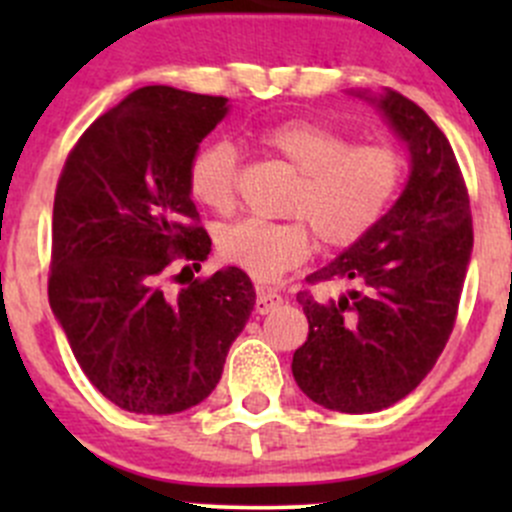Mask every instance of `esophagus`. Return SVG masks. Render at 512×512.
<instances>
[{"label":"esophagus","instance_id":"obj_1","mask_svg":"<svg viewBox=\"0 0 512 512\" xmlns=\"http://www.w3.org/2000/svg\"><path fill=\"white\" fill-rule=\"evenodd\" d=\"M282 304V294H277L275 289H257V302H255V309L260 314H267L272 312V309H277Z\"/></svg>","mask_w":512,"mask_h":512}]
</instances>
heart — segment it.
<instances>
[{"label":"heart","mask_w":512,"mask_h":512,"mask_svg":"<svg viewBox=\"0 0 512 512\" xmlns=\"http://www.w3.org/2000/svg\"><path fill=\"white\" fill-rule=\"evenodd\" d=\"M257 141L297 170L285 200L287 220L242 218L215 235L227 265L260 282L280 280L312 250L349 247L384 220L399 195L406 158L391 143H352L347 133L312 118H285L257 133ZM190 195L215 213L237 200V151L213 141L188 165Z\"/></svg>","instance_id":"1"}]
</instances>
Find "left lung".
<instances>
[{
  "mask_svg": "<svg viewBox=\"0 0 512 512\" xmlns=\"http://www.w3.org/2000/svg\"><path fill=\"white\" fill-rule=\"evenodd\" d=\"M379 106L409 143L406 190L369 235L307 277L359 289L339 302L297 292L309 334L292 356L294 381L342 414L389 409L426 379L456 324L473 250L468 188L448 138L399 91L386 89Z\"/></svg>",
  "mask_w": 512,
  "mask_h": 512,
  "instance_id": "left-lung-1",
  "label": "left lung"
}]
</instances>
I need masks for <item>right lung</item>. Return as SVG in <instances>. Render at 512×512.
<instances>
[{
    "mask_svg": "<svg viewBox=\"0 0 512 512\" xmlns=\"http://www.w3.org/2000/svg\"><path fill=\"white\" fill-rule=\"evenodd\" d=\"M225 101L136 89L81 133L56 183L51 309L91 384L133 414L200 404L255 307L237 267L165 289L175 266L198 272L210 252L188 165Z\"/></svg>",
    "mask_w": 512,
    "mask_h": 512,
    "instance_id": "1",
    "label": "right lung"
}]
</instances>
